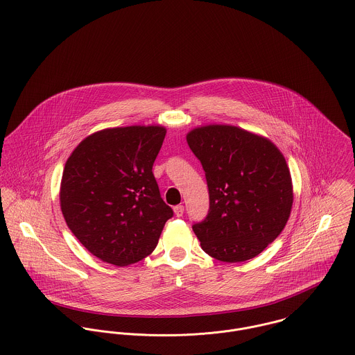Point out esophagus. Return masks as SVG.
Returning <instances> with one entry per match:
<instances>
[{"label": "esophagus", "instance_id": "esophagus-1", "mask_svg": "<svg viewBox=\"0 0 355 355\" xmlns=\"http://www.w3.org/2000/svg\"><path fill=\"white\" fill-rule=\"evenodd\" d=\"M174 214H175V216H178V218L182 216V214H184V205H181V204H180V205H175V207H174Z\"/></svg>", "mask_w": 355, "mask_h": 355}]
</instances>
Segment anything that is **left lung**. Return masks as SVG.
Instances as JSON below:
<instances>
[{
	"label": "left lung",
	"instance_id": "8db88e82",
	"mask_svg": "<svg viewBox=\"0 0 355 355\" xmlns=\"http://www.w3.org/2000/svg\"><path fill=\"white\" fill-rule=\"evenodd\" d=\"M187 141L209 191V212L193 226L202 250L226 263L256 257L291 214L293 182L283 154L270 139L227 123L196 126Z\"/></svg>",
	"mask_w": 355,
	"mask_h": 355
}]
</instances>
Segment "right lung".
<instances>
[{"label": "right lung", "instance_id": "1", "mask_svg": "<svg viewBox=\"0 0 355 355\" xmlns=\"http://www.w3.org/2000/svg\"><path fill=\"white\" fill-rule=\"evenodd\" d=\"M164 136L162 125L106 128L83 139L65 163L64 219L105 263L125 267L151 254L173 216L153 174Z\"/></svg>", "mask_w": 355, "mask_h": 355}]
</instances>
